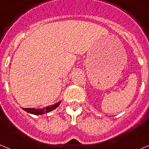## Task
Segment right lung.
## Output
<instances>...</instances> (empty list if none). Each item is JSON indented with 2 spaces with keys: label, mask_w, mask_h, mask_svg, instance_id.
<instances>
[{
  "label": "right lung",
  "mask_w": 149,
  "mask_h": 149,
  "mask_svg": "<svg viewBox=\"0 0 149 149\" xmlns=\"http://www.w3.org/2000/svg\"><path fill=\"white\" fill-rule=\"evenodd\" d=\"M61 101H59L58 103H55V105H49V106H47L44 108L42 109H35V108H23V110H25L26 112H28L30 114H35V115H42V114H44L45 113H48V112H51V111L55 110L56 109L57 107L60 105Z\"/></svg>",
  "instance_id": "obj_1"
}]
</instances>
